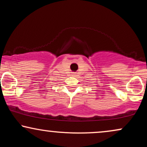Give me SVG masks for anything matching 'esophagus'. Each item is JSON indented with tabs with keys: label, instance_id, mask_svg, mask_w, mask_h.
<instances>
[{
	"label": "esophagus",
	"instance_id": "obj_1",
	"mask_svg": "<svg viewBox=\"0 0 147 147\" xmlns=\"http://www.w3.org/2000/svg\"><path fill=\"white\" fill-rule=\"evenodd\" d=\"M74 76H76V75H74Z\"/></svg>",
	"mask_w": 147,
	"mask_h": 147
}]
</instances>
